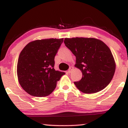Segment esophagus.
Here are the masks:
<instances>
[{"label": "esophagus", "mask_w": 128, "mask_h": 128, "mask_svg": "<svg viewBox=\"0 0 128 128\" xmlns=\"http://www.w3.org/2000/svg\"><path fill=\"white\" fill-rule=\"evenodd\" d=\"M73 67H72V66H71V67H70V68H69V70H68V72L69 73H71V72H72V71L73 70Z\"/></svg>", "instance_id": "1"}]
</instances>
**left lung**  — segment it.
I'll list each match as a JSON object with an SVG mask.
<instances>
[{
  "instance_id": "left-lung-1",
  "label": "left lung",
  "mask_w": 128,
  "mask_h": 128,
  "mask_svg": "<svg viewBox=\"0 0 128 128\" xmlns=\"http://www.w3.org/2000/svg\"><path fill=\"white\" fill-rule=\"evenodd\" d=\"M64 43L76 56L75 66L83 74L80 81L74 82L77 88L86 94L106 88L115 71L114 59L107 45L92 38H65Z\"/></svg>"
}]
</instances>
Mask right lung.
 <instances>
[{
	"label": "right lung",
	"mask_w": 128,
	"mask_h": 128,
	"mask_svg": "<svg viewBox=\"0 0 128 128\" xmlns=\"http://www.w3.org/2000/svg\"><path fill=\"white\" fill-rule=\"evenodd\" d=\"M63 42L64 38L36 40L22 50L17 62V76L28 94L40 97L50 95L65 74L54 69V59Z\"/></svg>",
	"instance_id": "1"
}]
</instances>
